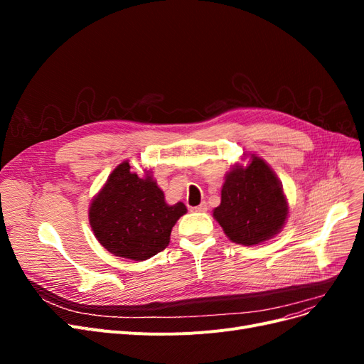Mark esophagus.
<instances>
[{"mask_svg": "<svg viewBox=\"0 0 364 364\" xmlns=\"http://www.w3.org/2000/svg\"><path fill=\"white\" fill-rule=\"evenodd\" d=\"M191 209H193V211H196V213H205L206 209H208V205L205 202H202L200 205H197V206H194Z\"/></svg>", "mask_w": 364, "mask_h": 364, "instance_id": "esophagus-1", "label": "esophagus"}]
</instances>
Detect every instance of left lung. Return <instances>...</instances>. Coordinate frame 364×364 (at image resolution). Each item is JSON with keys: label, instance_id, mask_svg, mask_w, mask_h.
I'll use <instances>...</instances> for the list:
<instances>
[{"label": "left lung", "instance_id": "1", "mask_svg": "<svg viewBox=\"0 0 364 364\" xmlns=\"http://www.w3.org/2000/svg\"><path fill=\"white\" fill-rule=\"evenodd\" d=\"M289 206L277 174L261 158L252 155L247 167L226 174L222 203L214 218L234 243L253 246L277 235L285 223Z\"/></svg>", "mask_w": 364, "mask_h": 364}]
</instances>
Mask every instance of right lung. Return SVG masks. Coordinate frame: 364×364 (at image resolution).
<instances>
[{
  "mask_svg": "<svg viewBox=\"0 0 364 364\" xmlns=\"http://www.w3.org/2000/svg\"><path fill=\"white\" fill-rule=\"evenodd\" d=\"M185 213L182 202L165 203L149 173L139 178L124 161L94 197L90 223L98 243L112 255L142 261L168 246L171 229Z\"/></svg>",
  "mask_w": 364,
  "mask_h": 364,
  "instance_id": "add662e5",
  "label": "right lung"
}]
</instances>
